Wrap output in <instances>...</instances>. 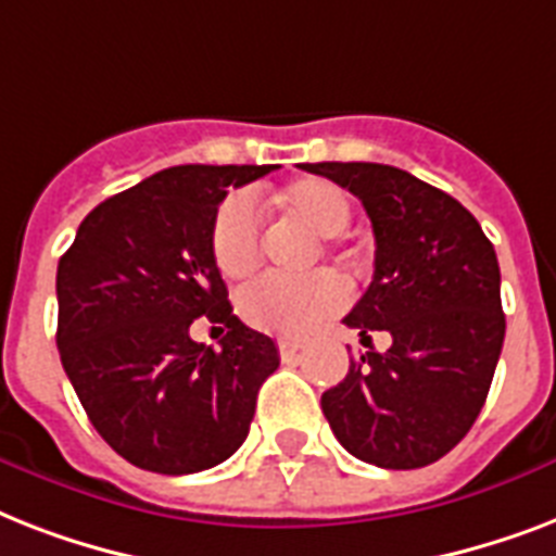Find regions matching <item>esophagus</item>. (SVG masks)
Instances as JSON below:
<instances>
[{"label":"esophagus","mask_w":556,"mask_h":556,"mask_svg":"<svg viewBox=\"0 0 556 556\" xmlns=\"http://www.w3.org/2000/svg\"><path fill=\"white\" fill-rule=\"evenodd\" d=\"M279 346V355H282V361H294L300 352H303V340H291V338H282L277 343Z\"/></svg>","instance_id":"34e87169"}]
</instances>
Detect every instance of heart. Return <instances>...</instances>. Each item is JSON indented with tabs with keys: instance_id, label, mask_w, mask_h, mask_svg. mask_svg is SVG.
I'll list each match as a JSON object with an SVG mask.
<instances>
[{
	"instance_id": "heart-1",
	"label": "heart",
	"mask_w": 556,
	"mask_h": 556,
	"mask_svg": "<svg viewBox=\"0 0 556 556\" xmlns=\"http://www.w3.org/2000/svg\"><path fill=\"white\" fill-rule=\"evenodd\" d=\"M270 207L323 236V248L334 251L338 233L352 222V199L329 178H300L274 192ZM210 253L225 279H244L262 260V218L251 195L233 192L218 204L210 227ZM346 300V288L331 274H312L305 279L260 277L236 296L239 314L248 326L279 338H296L314 323L329 317Z\"/></svg>"
}]
</instances>
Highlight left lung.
I'll list each match as a JSON object with an SVG mask.
<instances>
[{"label": "left lung", "instance_id": "obj_1", "mask_svg": "<svg viewBox=\"0 0 556 556\" xmlns=\"http://www.w3.org/2000/svg\"><path fill=\"white\" fill-rule=\"evenodd\" d=\"M364 201L375 277L349 329L387 331V352L352 361L323 392L343 447L369 465L415 470L447 456L479 418L500 364L505 314L500 262L473 213L406 169L366 161L303 164Z\"/></svg>", "mask_w": 556, "mask_h": 556}]
</instances>
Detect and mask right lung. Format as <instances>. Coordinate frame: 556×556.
I'll return each instance as SVG.
<instances>
[{"label": "right lung", "instance_id": "1", "mask_svg": "<svg viewBox=\"0 0 556 556\" xmlns=\"http://www.w3.org/2000/svg\"><path fill=\"white\" fill-rule=\"evenodd\" d=\"M270 169H161L91 210L56 265L65 375L94 430L141 470L185 476L233 456L279 366L274 340L233 314L210 253L227 190ZM199 316L228 329L222 353L189 338Z\"/></svg>", "mask_w": 556, "mask_h": 556}]
</instances>
